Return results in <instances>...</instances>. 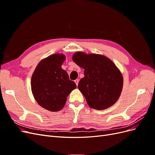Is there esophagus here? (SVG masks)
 Returning <instances> with one entry per match:
<instances>
[{"label":"esophagus","instance_id":"esophagus-1","mask_svg":"<svg viewBox=\"0 0 155 155\" xmlns=\"http://www.w3.org/2000/svg\"><path fill=\"white\" fill-rule=\"evenodd\" d=\"M74 81H75V83H76V86H78V83H79V79H76V80H75Z\"/></svg>","mask_w":155,"mask_h":155}]
</instances>
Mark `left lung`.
I'll list each match as a JSON object with an SVG mask.
<instances>
[{
  "label": "left lung",
  "mask_w": 155,
  "mask_h": 155,
  "mask_svg": "<svg viewBox=\"0 0 155 155\" xmlns=\"http://www.w3.org/2000/svg\"><path fill=\"white\" fill-rule=\"evenodd\" d=\"M72 59L84 69L78 88L94 109H107L118 100L123 87V77L111 60L104 55L74 54Z\"/></svg>",
  "instance_id": "left-lung-1"
}]
</instances>
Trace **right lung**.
I'll return each mask as SVG.
<instances>
[{
  "instance_id": "add662e5",
  "label": "right lung",
  "mask_w": 155,
  "mask_h": 155,
  "mask_svg": "<svg viewBox=\"0 0 155 155\" xmlns=\"http://www.w3.org/2000/svg\"><path fill=\"white\" fill-rule=\"evenodd\" d=\"M65 59L62 54H53L37 65L31 80V91L39 105L50 111L62 109L67 97L76 85L62 69Z\"/></svg>"
}]
</instances>
